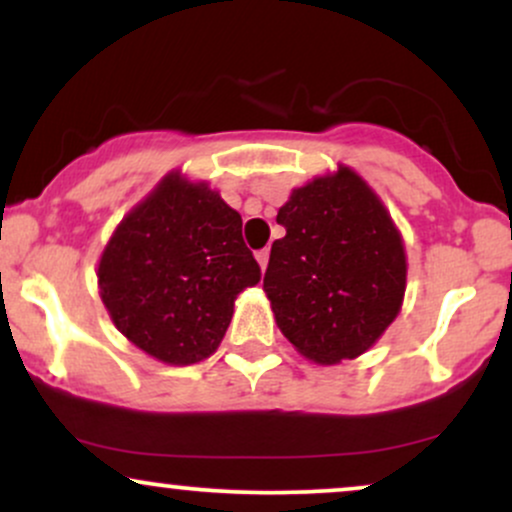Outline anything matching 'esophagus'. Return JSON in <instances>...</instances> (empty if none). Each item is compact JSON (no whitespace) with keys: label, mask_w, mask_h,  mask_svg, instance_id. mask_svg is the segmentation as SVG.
<instances>
[{"label":"esophagus","mask_w":512,"mask_h":512,"mask_svg":"<svg viewBox=\"0 0 512 512\" xmlns=\"http://www.w3.org/2000/svg\"><path fill=\"white\" fill-rule=\"evenodd\" d=\"M255 257H257V262H260V269L264 272V269H267V264H269V250H260Z\"/></svg>","instance_id":"obj_1"}]
</instances>
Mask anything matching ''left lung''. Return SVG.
<instances>
[{
    "label": "left lung",
    "mask_w": 512,
    "mask_h": 512,
    "mask_svg": "<svg viewBox=\"0 0 512 512\" xmlns=\"http://www.w3.org/2000/svg\"><path fill=\"white\" fill-rule=\"evenodd\" d=\"M276 223L264 291L276 325L315 363L356 358L402 308L407 257L378 195L351 168L291 192Z\"/></svg>",
    "instance_id": "8db88e82"
}]
</instances>
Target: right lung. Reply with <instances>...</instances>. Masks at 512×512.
Instances as JSON below:
<instances>
[{"label": "right lung", "instance_id": "1", "mask_svg": "<svg viewBox=\"0 0 512 512\" xmlns=\"http://www.w3.org/2000/svg\"><path fill=\"white\" fill-rule=\"evenodd\" d=\"M260 276L238 211L207 182L178 173L129 211L98 264L101 298L117 330L170 366L214 354L236 296Z\"/></svg>", "mask_w": 512, "mask_h": 512}]
</instances>
